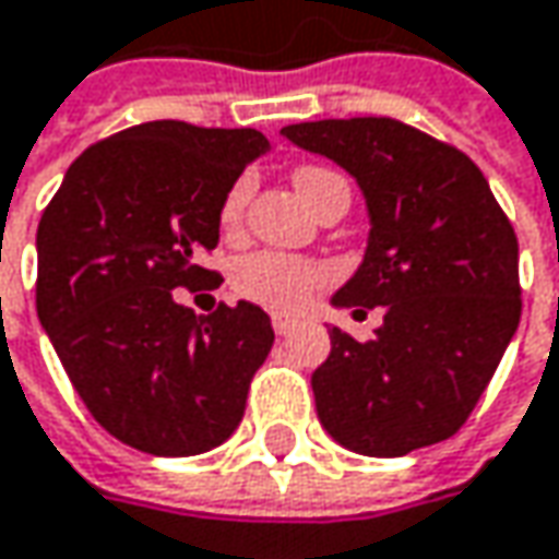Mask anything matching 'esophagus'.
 <instances>
[{"label": "esophagus", "instance_id": "34e87169", "mask_svg": "<svg viewBox=\"0 0 559 559\" xmlns=\"http://www.w3.org/2000/svg\"><path fill=\"white\" fill-rule=\"evenodd\" d=\"M272 326H275V332L278 335H287L290 330H297V320H290V317H272Z\"/></svg>", "mask_w": 559, "mask_h": 559}]
</instances>
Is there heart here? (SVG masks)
<instances>
[{
	"instance_id": "heart-1",
	"label": "heart",
	"mask_w": 559,
	"mask_h": 559,
	"mask_svg": "<svg viewBox=\"0 0 559 559\" xmlns=\"http://www.w3.org/2000/svg\"><path fill=\"white\" fill-rule=\"evenodd\" d=\"M294 185L300 198L317 211L332 194H348V181L332 173L326 166H300L294 173ZM252 198V176H239L221 198L217 224L224 233H239L242 217ZM332 272L326 265L304 259V255H287V252H252L233 265V290L252 304H262L275 313H297L304 310L317 290L330 284Z\"/></svg>"
}]
</instances>
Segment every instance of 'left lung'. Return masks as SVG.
<instances>
[{
	"label": "left lung",
	"instance_id": "8db88e82",
	"mask_svg": "<svg viewBox=\"0 0 559 559\" xmlns=\"http://www.w3.org/2000/svg\"><path fill=\"white\" fill-rule=\"evenodd\" d=\"M358 178L371 236L335 307H383L358 342L332 326L317 416L368 457H403L467 423L522 320L519 239L477 163L396 118L281 130ZM361 313V310H358Z\"/></svg>",
	"mask_w": 559,
	"mask_h": 559
}]
</instances>
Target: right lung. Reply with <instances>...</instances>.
Listing matches in <instances>:
<instances>
[{
  "instance_id": "1",
  "label": "right lung",
  "mask_w": 559,
  "mask_h": 559,
  "mask_svg": "<svg viewBox=\"0 0 559 559\" xmlns=\"http://www.w3.org/2000/svg\"><path fill=\"white\" fill-rule=\"evenodd\" d=\"M265 150L252 128L146 121L92 143L40 214V326L92 419L143 454L224 444L272 352L262 307L198 317L173 294L217 284L221 198Z\"/></svg>"
}]
</instances>
